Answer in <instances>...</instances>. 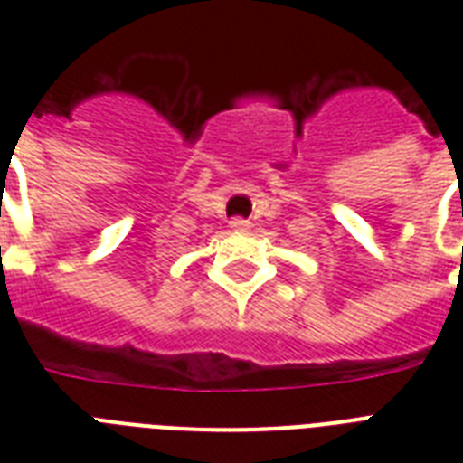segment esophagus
<instances>
[{
  "label": "esophagus",
  "instance_id": "34e87169",
  "mask_svg": "<svg viewBox=\"0 0 463 463\" xmlns=\"http://www.w3.org/2000/svg\"><path fill=\"white\" fill-rule=\"evenodd\" d=\"M231 228L235 232H245V231H250V223H247L245 218H232Z\"/></svg>",
  "mask_w": 463,
  "mask_h": 463
}]
</instances>
